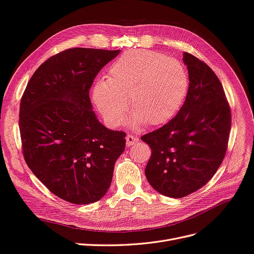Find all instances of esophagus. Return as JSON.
Returning <instances> with one entry per match:
<instances>
[{"mask_svg":"<svg viewBox=\"0 0 254 254\" xmlns=\"http://www.w3.org/2000/svg\"><path fill=\"white\" fill-rule=\"evenodd\" d=\"M137 141H138V139L136 138V137L132 136V135H127L126 137V143H127V147H131L133 146V144H135Z\"/></svg>","mask_w":254,"mask_h":254,"instance_id":"obj_1","label":"esophagus"}]
</instances>
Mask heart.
Here are the masks:
<instances>
[{
  "label": "heart",
  "instance_id": "obj_1",
  "mask_svg": "<svg viewBox=\"0 0 254 254\" xmlns=\"http://www.w3.org/2000/svg\"><path fill=\"white\" fill-rule=\"evenodd\" d=\"M190 79L179 61L150 50L129 51L107 69L106 79L92 87V101L106 123L121 127L127 119V101L134 116L131 125L139 128L169 122L182 107Z\"/></svg>",
  "mask_w": 254,
  "mask_h": 254
}]
</instances>
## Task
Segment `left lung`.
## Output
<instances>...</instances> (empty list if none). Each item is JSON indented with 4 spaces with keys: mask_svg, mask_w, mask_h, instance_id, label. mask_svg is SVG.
Here are the masks:
<instances>
[{
    "mask_svg": "<svg viewBox=\"0 0 254 254\" xmlns=\"http://www.w3.org/2000/svg\"><path fill=\"white\" fill-rule=\"evenodd\" d=\"M190 87L175 118L141 140L151 150L146 177L154 190L182 198L204 186L226 155L231 111L219 78L205 63L183 54Z\"/></svg>",
    "mask_w": 254,
    "mask_h": 254,
    "instance_id": "obj_1",
    "label": "left lung"
}]
</instances>
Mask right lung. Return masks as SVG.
I'll return each mask as SVG.
<instances>
[{"mask_svg": "<svg viewBox=\"0 0 254 254\" xmlns=\"http://www.w3.org/2000/svg\"><path fill=\"white\" fill-rule=\"evenodd\" d=\"M119 52L74 48L50 57L21 99L25 162L51 192L70 203L102 198L126 148V133L104 127L89 99L96 75Z\"/></svg>", "mask_w": 254, "mask_h": 254, "instance_id": "1", "label": "right lung"}]
</instances>
